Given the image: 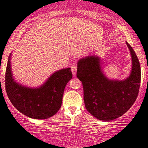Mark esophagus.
I'll return each mask as SVG.
<instances>
[{
  "instance_id": "esophagus-1",
  "label": "esophagus",
  "mask_w": 148,
  "mask_h": 148,
  "mask_svg": "<svg viewBox=\"0 0 148 148\" xmlns=\"http://www.w3.org/2000/svg\"><path fill=\"white\" fill-rule=\"evenodd\" d=\"M71 70H72L73 76H75L76 75V72H77V64H76V62H74L71 66Z\"/></svg>"
}]
</instances>
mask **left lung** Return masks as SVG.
<instances>
[{
  "instance_id": "obj_1",
  "label": "left lung",
  "mask_w": 148,
  "mask_h": 148,
  "mask_svg": "<svg viewBox=\"0 0 148 148\" xmlns=\"http://www.w3.org/2000/svg\"><path fill=\"white\" fill-rule=\"evenodd\" d=\"M132 59L129 76L123 80L107 78L101 68V59L89 56L78 62L76 76L82 82L87 111L96 119L109 121L121 117L135 103L141 82V67L129 43Z\"/></svg>"
}]
</instances>
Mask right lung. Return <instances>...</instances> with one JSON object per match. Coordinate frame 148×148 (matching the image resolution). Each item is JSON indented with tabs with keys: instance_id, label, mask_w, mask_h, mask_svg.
<instances>
[{
	"instance_id": "right-lung-1",
	"label": "right lung",
	"mask_w": 148,
	"mask_h": 148,
	"mask_svg": "<svg viewBox=\"0 0 148 148\" xmlns=\"http://www.w3.org/2000/svg\"><path fill=\"white\" fill-rule=\"evenodd\" d=\"M11 56L5 73V88L7 96L16 109L29 118L46 119L55 115L60 109L66 84L72 74L70 68L57 71L42 85L29 88L15 82L11 66Z\"/></svg>"
}]
</instances>
